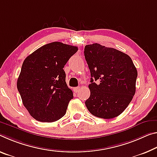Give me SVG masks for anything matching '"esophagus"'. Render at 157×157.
<instances>
[{"label": "esophagus", "mask_w": 157, "mask_h": 157, "mask_svg": "<svg viewBox=\"0 0 157 157\" xmlns=\"http://www.w3.org/2000/svg\"><path fill=\"white\" fill-rule=\"evenodd\" d=\"M79 90H80V88H79V87H75L73 89V91L75 92V93H78Z\"/></svg>", "instance_id": "34e87169"}]
</instances>
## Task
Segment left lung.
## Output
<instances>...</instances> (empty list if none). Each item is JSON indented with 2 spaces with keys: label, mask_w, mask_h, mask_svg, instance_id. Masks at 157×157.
Here are the masks:
<instances>
[{
  "label": "left lung",
  "mask_w": 157,
  "mask_h": 157,
  "mask_svg": "<svg viewBox=\"0 0 157 157\" xmlns=\"http://www.w3.org/2000/svg\"><path fill=\"white\" fill-rule=\"evenodd\" d=\"M84 53L91 73L86 108L97 117H116L127 108L136 93L138 72L132 59L122 52L98 43L86 45Z\"/></svg>",
  "instance_id": "1"
}]
</instances>
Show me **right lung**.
<instances>
[{
  "label": "right lung",
  "instance_id": "add662e5",
  "mask_svg": "<svg viewBox=\"0 0 157 157\" xmlns=\"http://www.w3.org/2000/svg\"><path fill=\"white\" fill-rule=\"evenodd\" d=\"M78 50V47L54 42L25 59L17 86L24 107L35 119L53 122L65 115L73 93L63 68Z\"/></svg>",
  "mask_w": 157,
  "mask_h": 157
}]
</instances>
